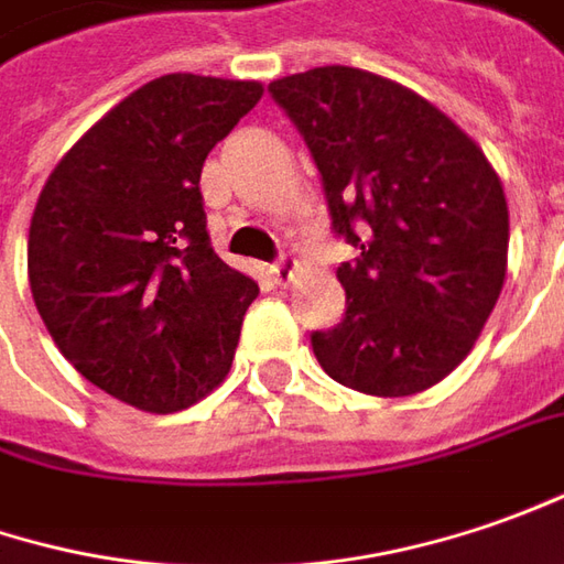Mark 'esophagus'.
I'll list each match as a JSON object with an SVG mask.
<instances>
[{
	"instance_id": "1",
	"label": "esophagus",
	"mask_w": 564,
	"mask_h": 564,
	"mask_svg": "<svg viewBox=\"0 0 564 564\" xmlns=\"http://www.w3.org/2000/svg\"><path fill=\"white\" fill-rule=\"evenodd\" d=\"M293 274H296V262H293L290 256H281L278 262L271 264V278H274V283H278V286H290Z\"/></svg>"
}]
</instances>
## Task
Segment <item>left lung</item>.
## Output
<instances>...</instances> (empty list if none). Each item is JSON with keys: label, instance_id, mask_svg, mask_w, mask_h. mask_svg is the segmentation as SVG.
<instances>
[{"label": "left lung", "instance_id": "8db88e82", "mask_svg": "<svg viewBox=\"0 0 564 564\" xmlns=\"http://www.w3.org/2000/svg\"><path fill=\"white\" fill-rule=\"evenodd\" d=\"M321 171L346 315L312 334L330 378L368 397H412L456 371L506 281L509 205L494 165L437 106L346 65L274 80Z\"/></svg>", "mask_w": 564, "mask_h": 564}]
</instances>
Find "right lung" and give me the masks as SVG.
<instances>
[{"mask_svg": "<svg viewBox=\"0 0 564 564\" xmlns=\"http://www.w3.org/2000/svg\"><path fill=\"white\" fill-rule=\"evenodd\" d=\"M259 99V80H149L65 152L36 199V312L62 356L127 405L181 412L230 371L259 283L215 256L199 174Z\"/></svg>", "mask_w": 564, "mask_h": 564, "instance_id": "right-lung-1", "label": "right lung"}]
</instances>
